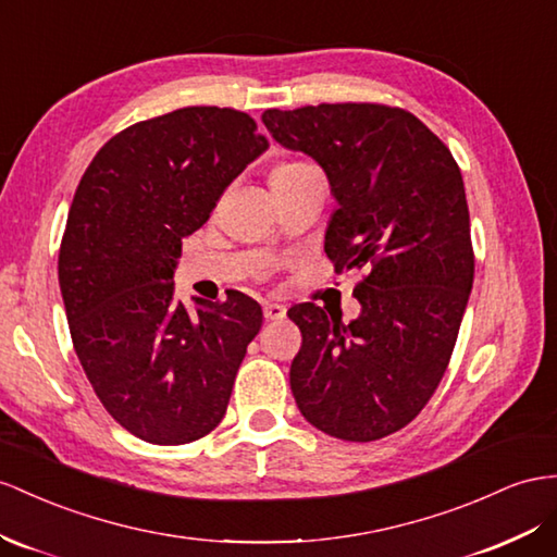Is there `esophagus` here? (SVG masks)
I'll use <instances>...</instances> for the list:
<instances>
[{
	"instance_id": "obj_1",
	"label": "esophagus",
	"mask_w": 557,
	"mask_h": 557,
	"mask_svg": "<svg viewBox=\"0 0 557 557\" xmlns=\"http://www.w3.org/2000/svg\"><path fill=\"white\" fill-rule=\"evenodd\" d=\"M263 315H265V320H284V318H287V308H284L282 304L265 301L263 304Z\"/></svg>"
}]
</instances>
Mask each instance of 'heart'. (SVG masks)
<instances>
[{
	"instance_id": "obj_1",
	"label": "heart",
	"mask_w": 557,
	"mask_h": 557,
	"mask_svg": "<svg viewBox=\"0 0 557 557\" xmlns=\"http://www.w3.org/2000/svg\"><path fill=\"white\" fill-rule=\"evenodd\" d=\"M304 166H308V164H304V162H282V164H277V166L273 169V174H270V178H277V176L294 174V171L304 169Z\"/></svg>"
}]
</instances>
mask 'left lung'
Wrapping results in <instances>:
<instances>
[{
    "label": "left lung",
    "mask_w": 557,
    "mask_h": 557,
    "mask_svg": "<svg viewBox=\"0 0 557 557\" xmlns=\"http://www.w3.org/2000/svg\"><path fill=\"white\" fill-rule=\"evenodd\" d=\"M265 129L312 157L336 199L324 251L362 270L360 315L344 324L315 304L287 315L304 344L289 383L318 431L372 442L400 431L445 376L473 287L475 259L459 164L403 108L322 103L265 110Z\"/></svg>",
    "instance_id": "8db88e82"
}]
</instances>
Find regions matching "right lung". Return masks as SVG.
I'll return each instance as SVG.
<instances>
[{"instance_id":"1","label":"right lung","mask_w":557,"mask_h":557,"mask_svg":"<svg viewBox=\"0 0 557 557\" xmlns=\"http://www.w3.org/2000/svg\"><path fill=\"white\" fill-rule=\"evenodd\" d=\"M265 150L247 112L181 108L112 136L77 185L59 253L70 336L108 414L152 445L221 423L261 330V306L239 292L185 308L174 270L183 239Z\"/></svg>"}]
</instances>
